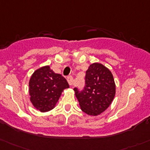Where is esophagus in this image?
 Returning a JSON list of instances; mask_svg holds the SVG:
<instances>
[{"instance_id":"esophagus-1","label":"esophagus","mask_w":150,"mask_h":150,"mask_svg":"<svg viewBox=\"0 0 150 150\" xmlns=\"http://www.w3.org/2000/svg\"><path fill=\"white\" fill-rule=\"evenodd\" d=\"M67 81H68L69 84L72 87V86H73V78L72 76H69L67 78Z\"/></svg>"}]
</instances>
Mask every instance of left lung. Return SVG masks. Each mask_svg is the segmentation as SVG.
<instances>
[{
    "label": "left lung",
    "mask_w": 150,
    "mask_h": 150,
    "mask_svg": "<svg viewBox=\"0 0 150 150\" xmlns=\"http://www.w3.org/2000/svg\"><path fill=\"white\" fill-rule=\"evenodd\" d=\"M86 86L82 92L74 89L81 110L97 116L107 110L115 96V83L111 71L100 63L90 64L86 72Z\"/></svg>",
    "instance_id": "left-lung-1"
}]
</instances>
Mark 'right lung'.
<instances>
[{
  "mask_svg": "<svg viewBox=\"0 0 150 150\" xmlns=\"http://www.w3.org/2000/svg\"><path fill=\"white\" fill-rule=\"evenodd\" d=\"M29 86L31 103L41 112L54 109L64 89L69 87L67 80L60 74L54 73L49 65L33 72Z\"/></svg>",
  "mask_w": 150,
  "mask_h": 150,
  "instance_id": "add662e5",
  "label": "right lung"
}]
</instances>
